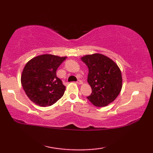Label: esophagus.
<instances>
[{"mask_svg":"<svg viewBox=\"0 0 153 153\" xmlns=\"http://www.w3.org/2000/svg\"><path fill=\"white\" fill-rule=\"evenodd\" d=\"M76 83H77V84H82V82L80 79H78V80H77V81L76 82Z\"/></svg>","mask_w":153,"mask_h":153,"instance_id":"obj_1","label":"esophagus"}]
</instances>
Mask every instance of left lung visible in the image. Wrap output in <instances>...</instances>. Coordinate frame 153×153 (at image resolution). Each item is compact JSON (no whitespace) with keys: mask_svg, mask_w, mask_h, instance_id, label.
Masks as SVG:
<instances>
[{"mask_svg":"<svg viewBox=\"0 0 153 153\" xmlns=\"http://www.w3.org/2000/svg\"><path fill=\"white\" fill-rule=\"evenodd\" d=\"M88 68V82L92 93L87 98L96 107H105L112 102L122 88L120 68L115 62L101 54L82 57Z\"/></svg>","mask_w":153,"mask_h":153,"instance_id":"obj_1","label":"left lung"}]
</instances>
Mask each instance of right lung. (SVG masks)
Here are the masks:
<instances>
[{
	"label": "right lung",
	"instance_id": "1",
	"mask_svg": "<svg viewBox=\"0 0 153 153\" xmlns=\"http://www.w3.org/2000/svg\"><path fill=\"white\" fill-rule=\"evenodd\" d=\"M66 58L42 55L25 65L21 82L25 94L35 104L48 107L63 97L65 86L56 76V71Z\"/></svg>",
	"mask_w": 153,
	"mask_h": 153
}]
</instances>
